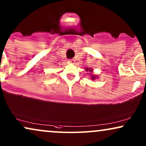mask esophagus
<instances>
[{
	"label": "esophagus",
	"mask_w": 146,
	"mask_h": 146,
	"mask_svg": "<svg viewBox=\"0 0 146 146\" xmlns=\"http://www.w3.org/2000/svg\"><path fill=\"white\" fill-rule=\"evenodd\" d=\"M69 62H71V64H74V62H75V60L73 59H71V60H69Z\"/></svg>",
	"instance_id": "obj_1"
}]
</instances>
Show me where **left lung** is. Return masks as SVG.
Here are the masks:
<instances>
[{"label":"left lung","mask_w":146,"mask_h":146,"mask_svg":"<svg viewBox=\"0 0 146 146\" xmlns=\"http://www.w3.org/2000/svg\"><path fill=\"white\" fill-rule=\"evenodd\" d=\"M85 70H86V71H89V72H91V73H90V78H91L92 80H95V79H98V76L96 75H94L93 74V69H92V68H89V67H86V69H85Z\"/></svg>","instance_id":"1"}]
</instances>
